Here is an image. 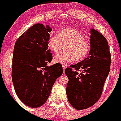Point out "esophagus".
I'll use <instances>...</instances> for the list:
<instances>
[{"label":"esophagus","instance_id":"1","mask_svg":"<svg viewBox=\"0 0 121 121\" xmlns=\"http://www.w3.org/2000/svg\"><path fill=\"white\" fill-rule=\"evenodd\" d=\"M65 68H66V67L65 65H63V73H65Z\"/></svg>","mask_w":121,"mask_h":121}]
</instances>
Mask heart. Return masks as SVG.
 <instances>
[{
	"label": "heart",
	"mask_w": 121,
	"mask_h": 121,
	"mask_svg": "<svg viewBox=\"0 0 121 121\" xmlns=\"http://www.w3.org/2000/svg\"><path fill=\"white\" fill-rule=\"evenodd\" d=\"M50 49L57 54L61 51L63 46L64 52L56 55L53 58L55 63L65 65L74 60L78 61L85 58L90 50V44L85 37L71 28L61 30L59 35H53L48 41Z\"/></svg>",
	"instance_id": "obj_1"
}]
</instances>
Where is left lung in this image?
<instances>
[{
    "label": "left lung",
    "mask_w": 121,
    "mask_h": 121,
    "mask_svg": "<svg viewBox=\"0 0 121 121\" xmlns=\"http://www.w3.org/2000/svg\"><path fill=\"white\" fill-rule=\"evenodd\" d=\"M90 33L88 57L65 71L68 78V101L77 110L86 109L98 101L110 71L111 53L107 39L94 29H91Z\"/></svg>",
    "instance_id": "obj_1"
}]
</instances>
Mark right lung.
Returning a JSON list of instances; mask_svg holds the SVG:
<instances>
[{
	"instance_id": "add662e5",
	"label": "right lung",
	"mask_w": 121,
	"mask_h": 121,
	"mask_svg": "<svg viewBox=\"0 0 121 121\" xmlns=\"http://www.w3.org/2000/svg\"><path fill=\"white\" fill-rule=\"evenodd\" d=\"M52 31L48 25L37 23L22 35L14 45L12 71L14 90L20 101L31 108L46 102L54 84L63 74L61 64L47 66L53 58L48 46Z\"/></svg>"
}]
</instances>
